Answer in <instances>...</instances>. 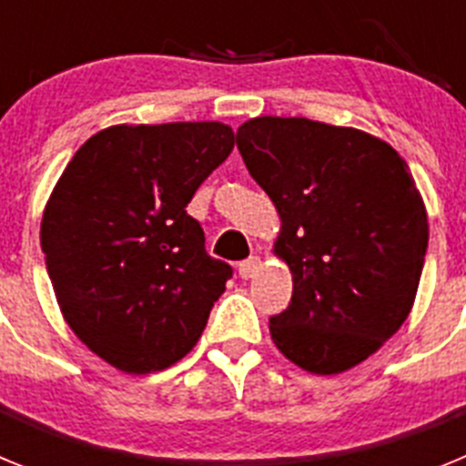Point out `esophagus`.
<instances>
[{
  "label": "esophagus",
  "mask_w": 466,
  "mask_h": 466,
  "mask_svg": "<svg viewBox=\"0 0 466 466\" xmlns=\"http://www.w3.org/2000/svg\"><path fill=\"white\" fill-rule=\"evenodd\" d=\"M258 270H261V258H258V257L247 258V261H242L240 266H238V275H240L242 279L254 278V275H257Z\"/></svg>",
  "instance_id": "esophagus-1"
}]
</instances>
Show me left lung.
<instances>
[{
  "mask_svg": "<svg viewBox=\"0 0 466 466\" xmlns=\"http://www.w3.org/2000/svg\"><path fill=\"white\" fill-rule=\"evenodd\" d=\"M236 142L278 209L275 254L294 279L273 343L317 376L348 371L413 308L430 240L413 175L382 139L310 118H252Z\"/></svg>",
  "mask_w": 466,
  "mask_h": 466,
  "instance_id": "left-lung-1",
  "label": "left lung"
}]
</instances>
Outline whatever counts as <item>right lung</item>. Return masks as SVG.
<instances>
[{
    "instance_id": "1",
    "label": "right lung",
    "mask_w": 466,
    "mask_h": 466,
    "mask_svg": "<svg viewBox=\"0 0 466 466\" xmlns=\"http://www.w3.org/2000/svg\"><path fill=\"white\" fill-rule=\"evenodd\" d=\"M233 151L219 121L111 126L81 147L41 219L65 322L118 371H163L198 343L233 275L187 205Z\"/></svg>"
}]
</instances>
